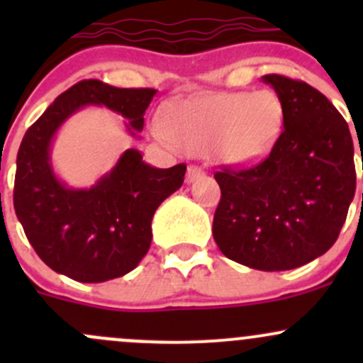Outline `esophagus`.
<instances>
[{
    "label": "esophagus",
    "mask_w": 363,
    "mask_h": 363,
    "mask_svg": "<svg viewBox=\"0 0 363 363\" xmlns=\"http://www.w3.org/2000/svg\"><path fill=\"white\" fill-rule=\"evenodd\" d=\"M205 172L202 170L200 167H195V164H191V167H188V174H186V182L188 184H191V182L199 181L200 177H203Z\"/></svg>",
    "instance_id": "1"
}]
</instances>
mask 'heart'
Returning <instances> with one entry per match:
<instances>
[{"label":"heart","instance_id":"heart-1","mask_svg":"<svg viewBox=\"0 0 363 363\" xmlns=\"http://www.w3.org/2000/svg\"><path fill=\"white\" fill-rule=\"evenodd\" d=\"M283 100L274 91L199 94L168 108L164 124L191 155L216 152L233 167L263 160L284 130Z\"/></svg>","mask_w":363,"mask_h":363}]
</instances>
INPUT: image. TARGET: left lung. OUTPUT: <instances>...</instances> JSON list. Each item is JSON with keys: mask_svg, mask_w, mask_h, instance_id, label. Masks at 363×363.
<instances>
[{"mask_svg": "<svg viewBox=\"0 0 363 363\" xmlns=\"http://www.w3.org/2000/svg\"><path fill=\"white\" fill-rule=\"evenodd\" d=\"M286 121L269 158L214 175L221 202L212 235L226 258L250 269L291 270L337 240L357 188L350 128L325 94L300 80L263 75Z\"/></svg>", "mask_w": 363, "mask_h": 363, "instance_id": "left-lung-1", "label": "left lung"}]
</instances>
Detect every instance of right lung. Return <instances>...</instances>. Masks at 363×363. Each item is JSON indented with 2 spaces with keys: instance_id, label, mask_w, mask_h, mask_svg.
<instances>
[{
  "instance_id": "obj_1",
  "label": "right lung",
  "mask_w": 363,
  "mask_h": 363,
  "mask_svg": "<svg viewBox=\"0 0 363 363\" xmlns=\"http://www.w3.org/2000/svg\"><path fill=\"white\" fill-rule=\"evenodd\" d=\"M155 94L82 80L26 131L17 152L13 207L29 244L54 272L79 283H104L131 272L147 255L152 216L182 186L186 164L151 167L131 147L91 188H72L56 174L50 152L60 128L86 107L119 113L128 135L140 138Z\"/></svg>"
}]
</instances>
